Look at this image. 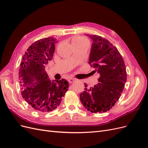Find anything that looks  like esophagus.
Masks as SVG:
<instances>
[{
  "label": "esophagus",
  "mask_w": 148,
  "mask_h": 148,
  "mask_svg": "<svg viewBox=\"0 0 148 148\" xmlns=\"http://www.w3.org/2000/svg\"><path fill=\"white\" fill-rule=\"evenodd\" d=\"M68 81H69V82L70 83H73V82H74L75 81V79H74L73 78H70L68 79Z\"/></svg>",
  "instance_id": "esophagus-1"
}]
</instances>
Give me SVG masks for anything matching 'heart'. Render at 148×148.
I'll list each match as a JSON object with an SVG mask.
<instances>
[{"label":"heart","instance_id":"b5f03b06","mask_svg":"<svg viewBox=\"0 0 148 148\" xmlns=\"http://www.w3.org/2000/svg\"><path fill=\"white\" fill-rule=\"evenodd\" d=\"M86 42H88V40L82 36H75L72 39V43L73 44V46L81 45V44Z\"/></svg>","mask_w":148,"mask_h":148}]
</instances>
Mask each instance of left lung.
I'll list each match as a JSON object with an SVG mask.
<instances>
[{
	"label": "left lung",
	"instance_id": "8db88e82",
	"mask_svg": "<svg viewBox=\"0 0 148 148\" xmlns=\"http://www.w3.org/2000/svg\"><path fill=\"white\" fill-rule=\"evenodd\" d=\"M92 44L89 64L95 67L99 74L98 83L84 91L79 99L88 110L102 113L109 110L119 100L127 82V72L124 61L117 49L108 40L97 35L86 34Z\"/></svg>",
	"mask_w": 148,
	"mask_h": 148
}]
</instances>
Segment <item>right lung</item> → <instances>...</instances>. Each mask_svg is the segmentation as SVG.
<instances>
[{"mask_svg":"<svg viewBox=\"0 0 148 148\" xmlns=\"http://www.w3.org/2000/svg\"><path fill=\"white\" fill-rule=\"evenodd\" d=\"M56 42L53 37L34 42L22 58L19 69L22 96L33 109L41 112L56 109L69 86L65 79L51 80L45 71L46 65L53 57Z\"/></svg>","mask_w":148,"mask_h":148,"instance_id":"right-lung-1","label":"right lung"}]
</instances>
